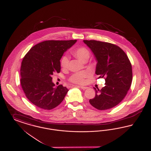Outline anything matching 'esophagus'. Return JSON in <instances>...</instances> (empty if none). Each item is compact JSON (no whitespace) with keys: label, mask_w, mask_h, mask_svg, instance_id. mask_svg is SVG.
<instances>
[{"label":"esophagus","mask_w":151,"mask_h":151,"mask_svg":"<svg viewBox=\"0 0 151 151\" xmlns=\"http://www.w3.org/2000/svg\"><path fill=\"white\" fill-rule=\"evenodd\" d=\"M80 88H81V89H87V88H88L87 86H80Z\"/></svg>","instance_id":"1"}]
</instances>
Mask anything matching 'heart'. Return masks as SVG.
<instances>
[{
	"label": "heart",
	"mask_w": 151,
	"mask_h": 151,
	"mask_svg": "<svg viewBox=\"0 0 151 151\" xmlns=\"http://www.w3.org/2000/svg\"><path fill=\"white\" fill-rule=\"evenodd\" d=\"M72 54L78 58L80 60L84 62L88 59L90 56V52L89 50L84 46L79 47L73 50H72ZM60 65L63 68H67L69 65V59L67 56H63L60 59ZM90 75V73L87 71H82L80 72L73 73L69 78V81L76 84H84L86 83V79Z\"/></svg>",
	"instance_id": "1"
}]
</instances>
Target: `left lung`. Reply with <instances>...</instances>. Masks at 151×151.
<instances>
[{
  "instance_id": "8db88e82",
  "label": "left lung",
  "mask_w": 151,
  "mask_h": 151,
  "mask_svg": "<svg viewBox=\"0 0 151 151\" xmlns=\"http://www.w3.org/2000/svg\"><path fill=\"white\" fill-rule=\"evenodd\" d=\"M93 52L97 63L96 74L104 78L105 86L101 89L94 88L96 96L89 102L94 108L104 110L113 108L127 93L132 80V65L121 47L113 43L96 40H84Z\"/></svg>"
}]
</instances>
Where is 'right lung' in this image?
<instances>
[{"label": "right lung", "instance_id": "right-lung-1", "mask_svg": "<svg viewBox=\"0 0 151 151\" xmlns=\"http://www.w3.org/2000/svg\"><path fill=\"white\" fill-rule=\"evenodd\" d=\"M76 40H48L32 47L22 59L20 83L27 98L45 110L56 108L65 99L68 89L55 86L51 76L60 71V60L64 52Z\"/></svg>", "mask_w": 151, "mask_h": 151}]
</instances>
